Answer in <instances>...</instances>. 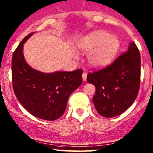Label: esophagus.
<instances>
[{
	"instance_id": "obj_1",
	"label": "esophagus",
	"mask_w": 153,
	"mask_h": 153,
	"mask_svg": "<svg viewBox=\"0 0 153 153\" xmlns=\"http://www.w3.org/2000/svg\"><path fill=\"white\" fill-rule=\"evenodd\" d=\"M87 74L86 72H84L82 74V79H83V81H86L87 80Z\"/></svg>"
}]
</instances>
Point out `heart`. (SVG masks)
Here are the masks:
<instances>
[{
    "mask_svg": "<svg viewBox=\"0 0 153 153\" xmlns=\"http://www.w3.org/2000/svg\"><path fill=\"white\" fill-rule=\"evenodd\" d=\"M76 46L80 53H89V66L100 68L112 62L120 48V41L115 36L109 35L103 30H95L80 38Z\"/></svg>",
    "mask_w": 153,
    "mask_h": 153,
    "instance_id": "heart-1",
    "label": "heart"
}]
</instances>
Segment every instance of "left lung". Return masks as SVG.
<instances>
[{
    "mask_svg": "<svg viewBox=\"0 0 153 153\" xmlns=\"http://www.w3.org/2000/svg\"><path fill=\"white\" fill-rule=\"evenodd\" d=\"M87 80L96 88L92 100L99 114L113 117L126 111L140 84V54L136 44L131 42L126 52L107 67L88 74Z\"/></svg>",
    "mask_w": 153,
    "mask_h": 153,
    "instance_id": "obj_1",
    "label": "left lung"
}]
</instances>
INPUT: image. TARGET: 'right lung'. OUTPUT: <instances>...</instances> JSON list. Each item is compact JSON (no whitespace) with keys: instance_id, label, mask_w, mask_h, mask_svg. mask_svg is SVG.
Returning <instances> with one entry per match:
<instances>
[{"instance_id":"add662e5","label":"right lung","mask_w":153,"mask_h":153,"mask_svg":"<svg viewBox=\"0 0 153 153\" xmlns=\"http://www.w3.org/2000/svg\"><path fill=\"white\" fill-rule=\"evenodd\" d=\"M33 33L25 37L13 53V88L20 103L32 115L53 121L63 115L69 96L82 84L83 71L43 73L30 67L23 48Z\"/></svg>"}]
</instances>
